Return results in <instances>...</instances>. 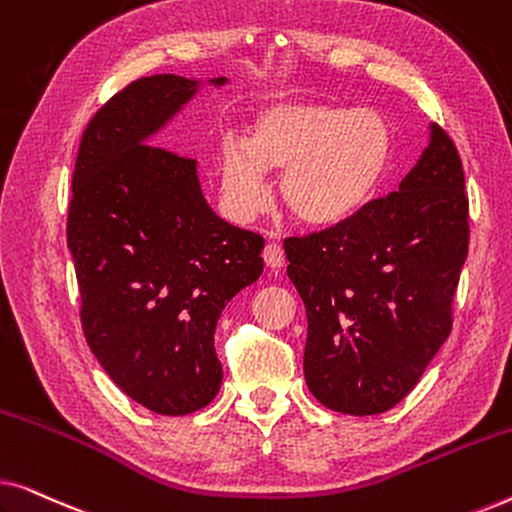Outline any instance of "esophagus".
I'll list each match as a JSON object with an SVG mask.
<instances>
[{"mask_svg": "<svg viewBox=\"0 0 512 512\" xmlns=\"http://www.w3.org/2000/svg\"><path fill=\"white\" fill-rule=\"evenodd\" d=\"M263 261H265V265H268V268H282V265H284V249H282V244H277V242L265 244Z\"/></svg>", "mask_w": 512, "mask_h": 512, "instance_id": "1", "label": "esophagus"}]
</instances>
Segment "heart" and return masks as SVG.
I'll use <instances>...</instances> for the list:
<instances>
[{
    "label": "heart",
    "mask_w": 512,
    "mask_h": 512,
    "mask_svg": "<svg viewBox=\"0 0 512 512\" xmlns=\"http://www.w3.org/2000/svg\"><path fill=\"white\" fill-rule=\"evenodd\" d=\"M394 135L370 109L331 102H277L258 111L247 146L223 142L219 177L223 200L237 219L268 205L265 172H282L279 198L310 228L354 219L387 179Z\"/></svg>",
    "instance_id": "obj_1"
}]
</instances>
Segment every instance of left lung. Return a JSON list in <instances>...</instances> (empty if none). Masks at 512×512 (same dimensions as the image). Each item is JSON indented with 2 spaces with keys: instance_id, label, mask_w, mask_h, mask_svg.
Wrapping results in <instances>:
<instances>
[{
  "instance_id": "left-lung-1",
  "label": "left lung",
  "mask_w": 512,
  "mask_h": 512,
  "mask_svg": "<svg viewBox=\"0 0 512 512\" xmlns=\"http://www.w3.org/2000/svg\"><path fill=\"white\" fill-rule=\"evenodd\" d=\"M468 233L464 165L431 123L398 191L342 226L286 237L307 314L305 382L321 405L380 415L410 394L452 331Z\"/></svg>"
}]
</instances>
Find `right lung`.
Here are the masks:
<instances>
[{"instance_id":"1","label":"right lung","mask_w":512,"mask_h":512,"mask_svg":"<svg viewBox=\"0 0 512 512\" xmlns=\"http://www.w3.org/2000/svg\"><path fill=\"white\" fill-rule=\"evenodd\" d=\"M195 88L156 74L104 102L83 130L67 214L90 352L132 401L172 417L212 403L216 321L263 272V237L212 212L193 158L151 144Z\"/></svg>"}]
</instances>
